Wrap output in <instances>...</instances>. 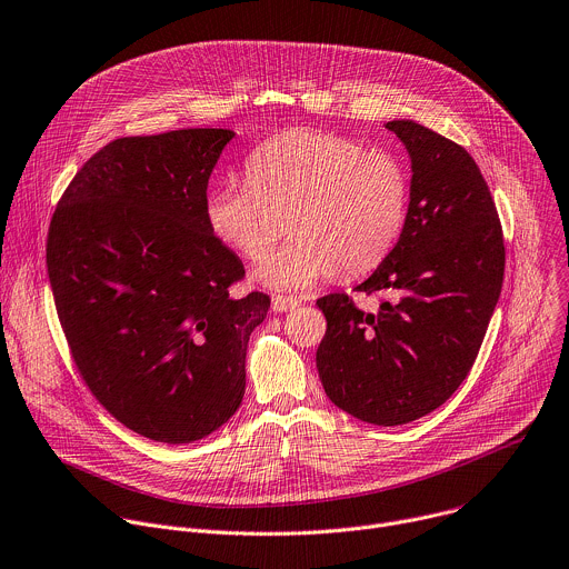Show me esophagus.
<instances>
[{"label": "esophagus", "instance_id": "esophagus-1", "mask_svg": "<svg viewBox=\"0 0 569 569\" xmlns=\"http://www.w3.org/2000/svg\"><path fill=\"white\" fill-rule=\"evenodd\" d=\"M298 305H300V300L293 298V296H273V300H271V307L278 313H287V311L296 309Z\"/></svg>", "mask_w": 569, "mask_h": 569}]
</instances>
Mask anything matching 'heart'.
<instances>
[{"label": "heart", "instance_id": "b5f03b06", "mask_svg": "<svg viewBox=\"0 0 569 569\" xmlns=\"http://www.w3.org/2000/svg\"><path fill=\"white\" fill-rule=\"evenodd\" d=\"M206 197L210 233L244 260L262 258L287 210L289 233L256 269L278 291H307L338 273H368L397 247L408 217V177L388 152L320 130H289L260 143Z\"/></svg>", "mask_w": 569, "mask_h": 569}]
</instances>
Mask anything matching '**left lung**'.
Returning <instances> with one entry per match:
<instances>
[{"mask_svg": "<svg viewBox=\"0 0 569 569\" xmlns=\"http://www.w3.org/2000/svg\"><path fill=\"white\" fill-rule=\"evenodd\" d=\"M386 128L410 157L408 217L357 289L392 298L372 313L346 293L322 296L316 368L333 406L401 426L439 408L473 368L500 298L505 244L489 186L462 146L415 121Z\"/></svg>", "mask_w": 569, "mask_h": 569, "instance_id": "8db88e82", "label": "left lung"}]
</instances>
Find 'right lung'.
I'll use <instances>...</instances> for the list:
<instances>
[{
  "instance_id": "obj_1",
  "label": "right lung",
  "mask_w": 569,
  "mask_h": 569,
  "mask_svg": "<svg viewBox=\"0 0 569 569\" xmlns=\"http://www.w3.org/2000/svg\"><path fill=\"white\" fill-rule=\"evenodd\" d=\"M233 130L117 139L64 190L47 271L73 361L109 415L163 443L197 441L244 399L269 296L229 293L242 260L208 229L206 188Z\"/></svg>"
}]
</instances>
